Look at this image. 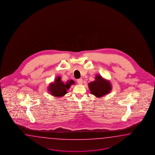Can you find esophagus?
Returning <instances> with one entry per match:
<instances>
[{
  "label": "esophagus",
  "instance_id": "obj_1",
  "mask_svg": "<svg viewBox=\"0 0 155 155\" xmlns=\"http://www.w3.org/2000/svg\"><path fill=\"white\" fill-rule=\"evenodd\" d=\"M77 82H78L79 84H82L83 79L82 78H79V79H77Z\"/></svg>",
  "mask_w": 155,
  "mask_h": 155
}]
</instances>
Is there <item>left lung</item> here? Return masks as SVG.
Wrapping results in <instances>:
<instances>
[{"label":"left lung","instance_id":"8db88e82","mask_svg":"<svg viewBox=\"0 0 155 155\" xmlns=\"http://www.w3.org/2000/svg\"><path fill=\"white\" fill-rule=\"evenodd\" d=\"M88 88L91 93L96 98H101L110 93L112 86L108 79L102 77L100 74H97L95 80L89 83Z\"/></svg>","mask_w":155,"mask_h":155}]
</instances>
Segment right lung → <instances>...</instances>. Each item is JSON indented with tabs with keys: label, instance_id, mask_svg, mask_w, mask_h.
I'll return each instance as SVG.
<instances>
[{
	"label": "right lung",
	"instance_id": "add662e5",
	"mask_svg": "<svg viewBox=\"0 0 155 155\" xmlns=\"http://www.w3.org/2000/svg\"><path fill=\"white\" fill-rule=\"evenodd\" d=\"M75 84L74 81L72 79L64 83L62 82L61 77L57 76L53 82L49 83L47 90L53 96L62 97L67 93V91L69 90L71 86Z\"/></svg>",
	"mask_w": 155,
	"mask_h": 155
}]
</instances>
